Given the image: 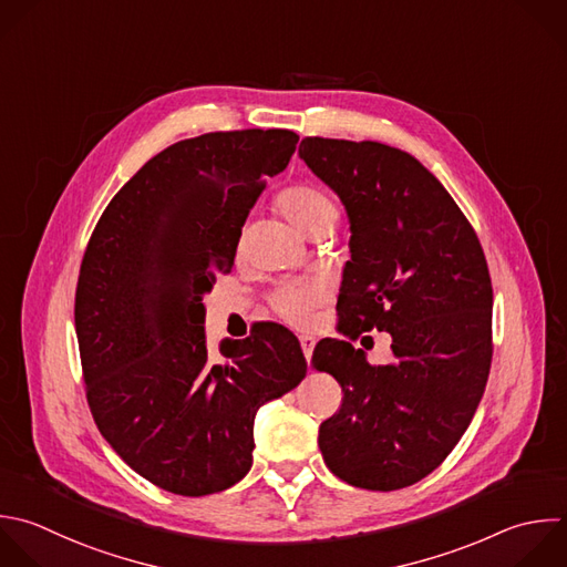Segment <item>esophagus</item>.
<instances>
[{
    "mask_svg": "<svg viewBox=\"0 0 567 567\" xmlns=\"http://www.w3.org/2000/svg\"><path fill=\"white\" fill-rule=\"evenodd\" d=\"M301 350H303V357H306V361H310V357H312V350H315V337H310V334H301Z\"/></svg>",
    "mask_w": 567,
    "mask_h": 567,
    "instance_id": "obj_1",
    "label": "esophagus"
}]
</instances>
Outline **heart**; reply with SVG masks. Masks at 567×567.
Masks as SVG:
<instances>
[{"label": "heart", "mask_w": 567, "mask_h": 567, "mask_svg": "<svg viewBox=\"0 0 567 567\" xmlns=\"http://www.w3.org/2000/svg\"><path fill=\"white\" fill-rule=\"evenodd\" d=\"M279 206L286 213V217L308 235L321 228H330L339 217L337 202L330 197V193L310 184H301L284 190L279 195ZM321 297L323 295L317 286L297 284V286L281 288L275 297V306L279 315L290 323L306 326L310 321L312 308L321 301Z\"/></svg>", "instance_id": "heart-1"}]
</instances>
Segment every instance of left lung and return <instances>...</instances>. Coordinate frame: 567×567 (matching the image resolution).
<instances>
[{
  "instance_id": "left-lung-1",
  "label": "left lung",
  "mask_w": 567,
  "mask_h": 567,
  "mask_svg": "<svg viewBox=\"0 0 567 567\" xmlns=\"http://www.w3.org/2000/svg\"><path fill=\"white\" fill-rule=\"evenodd\" d=\"M306 166L341 199L350 261L337 310L343 337L390 332L394 361L370 365L348 339H321L312 368L343 390L319 450L341 481L399 489L458 443L492 361V284L481 244L441 182L379 142L306 137Z\"/></svg>"
}]
</instances>
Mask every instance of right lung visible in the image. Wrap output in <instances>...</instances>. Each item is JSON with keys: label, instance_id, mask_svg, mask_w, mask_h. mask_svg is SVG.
<instances>
[{"label": "right lung", "instance_id": "obj_1", "mask_svg": "<svg viewBox=\"0 0 567 567\" xmlns=\"http://www.w3.org/2000/svg\"><path fill=\"white\" fill-rule=\"evenodd\" d=\"M297 142L279 128L177 142L124 184L89 241L75 330L91 412L111 447L173 494L241 481L257 410L308 372L279 323L224 339L217 361L204 330V295L230 272L266 177L286 171Z\"/></svg>", "mask_w": 567, "mask_h": 567}]
</instances>
